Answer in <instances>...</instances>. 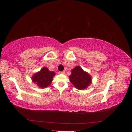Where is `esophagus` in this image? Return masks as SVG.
<instances>
[{
    "label": "esophagus",
    "instance_id": "1",
    "mask_svg": "<svg viewBox=\"0 0 132 132\" xmlns=\"http://www.w3.org/2000/svg\"><path fill=\"white\" fill-rule=\"evenodd\" d=\"M60 73H61V74H65V71H61V72H60Z\"/></svg>",
    "mask_w": 132,
    "mask_h": 132
}]
</instances>
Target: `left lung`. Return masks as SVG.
<instances>
[{"instance_id":"left-lung-1","label":"left lung","mask_w":132,"mask_h":132,"mask_svg":"<svg viewBox=\"0 0 132 132\" xmlns=\"http://www.w3.org/2000/svg\"><path fill=\"white\" fill-rule=\"evenodd\" d=\"M69 76L71 83L78 90H84L92 82V78L88 73L84 71L80 67L77 66L71 70Z\"/></svg>"}]
</instances>
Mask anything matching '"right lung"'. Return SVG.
<instances>
[{"instance_id":"add662e5","label":"right lung","mask_w":132,"mask_h":132,"mask_svg":"<svg viewBox=\"0 0 132 132\" xmlns=\"http://www.w3.org/2000/svg\"><path fill=\"white\" fill-rule=\"evenodd\" d=\"M55 74L53 71H50L47 67H43L32 76V80L39 88H46L51 84Z\"/></svg>"}]
</instances>
